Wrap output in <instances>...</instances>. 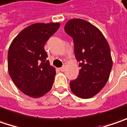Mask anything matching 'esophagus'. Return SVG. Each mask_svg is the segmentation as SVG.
I'll list each match as a JSON object with an SVG mask.
<instances>
[{
  "instance_id": "1",
  "label": "esophagus",
  "mask_w": 127,
  "mask_h": 127,
  "mask_svg": "<svg viewBox=\"0 0 127 127\" xmlns=\"http://www.w3.org/2000/svg\"><path fill=\"white\" fill-rule=\"evenodd\" d=\"M64 69H65V67H64V66H63L62 67H60V70L61 72H64Z\"/></svg>"
}]
</instances>
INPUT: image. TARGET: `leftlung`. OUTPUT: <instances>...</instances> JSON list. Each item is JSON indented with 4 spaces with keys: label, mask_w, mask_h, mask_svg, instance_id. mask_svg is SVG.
Listing matches in <instances>:
<instances>
[{
    "label": "left lung",
    "mask_w": 127,
    "mask_h": 127,
    "mask_svg": "<svg viewBox=\"0 0 127 127\" xmlns=\"http://www.w3.org/2000/svg\"><path fill=\"white\" fill-rule=\"evenodd\" d=\"M64 31L73 40L80 67L78 77L69 82L70 89L80 98L92 97L104 87L112 68L109 44L101 31L84 20H70Z\"/></svg>",
    "instance_id": "obj_1"
}]
</instances>
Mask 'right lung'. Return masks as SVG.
Returning <instances> with one entry per match:
<instances>
[{
    "instance_id": "right-lung-1",
    "label": "right lung",
    "mask_w": 127,
    "mask_h": 127,
    "mask_svg": "<svg viewBox=\"0 0 127 127\" xmlns=\"http://www.w3.org/2000/svg\"><path fill=\"white\" fill-rule=\"evenodd\" d=\"M60 23H35L15 37L8 53L9 74L22 92L40 97L52 88L55 69L47 60L44 47L60 28Z\"/></svg>"
}]
</instances>
